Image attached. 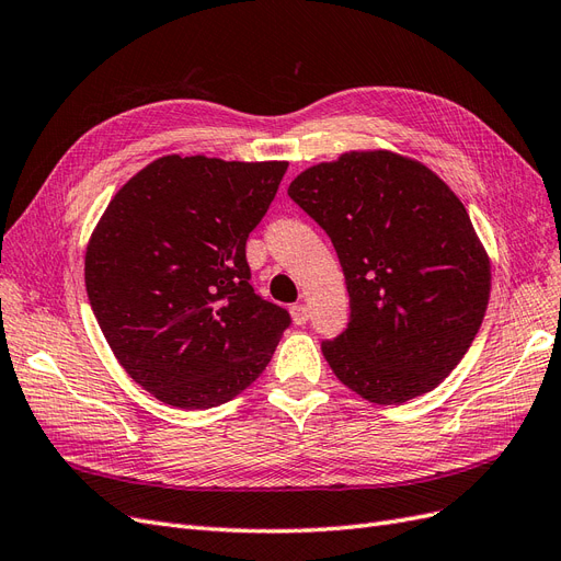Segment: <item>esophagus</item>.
I'll return each instance as SVG.
<instances>
[{
    "instance_id": "1",
    "label": "esophagus",
    "mask_w": 561,
    "mask_h": 561,
    "mask_svg": "<svg viewBox=\"0 0 561 561\" xmlns=\"http://www.w3.org/2000/svg\"><path fill=\"white\" fill-rule=\"evenodd\" d=\"M290 316H293L295 325H304V322L309 320V309L304 307V304H293V307H290Z\"/></svg>"
}]
</instances>
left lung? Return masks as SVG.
I'll return each mask as SVG.
<instances>
[{"mask_svg": "<svg viewBox=\"0 0 561 561\" xmlns=\"http://www.w3.org/2000/svg\"><path fill=\"white\" fill-rule=\"evenodd\" d=\"M287 194L325 229L346 278L351 322L322 344L334 377L375 404L443 383L491 293L489 254L461 198L426 163L390 149L316 163Z\"/></svg>", "mask_w": 561, "mask_h": 561, "instance_id": "left-lung-1", "label": "left lung"}]
</instances>
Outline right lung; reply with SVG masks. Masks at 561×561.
<instances>
[{
  "label": "right lung",
  "mask_w": 561,
  "mask_h": 561,
  "mask_svg": "<svg viewBox=\"0 0 561 561\" xmlns=\"http://www.w3.org/2000/svg\"><path fill=\"white\" fill-rule=\"evenodd\" d=\"M285 171L168 154L98 219L83 260L91 309L118 365L157 400L210 410L268 365L290 316L254 295L245 241Z\"/></svg>",
  "instance_id": "obj_1"
}]
</instances>
